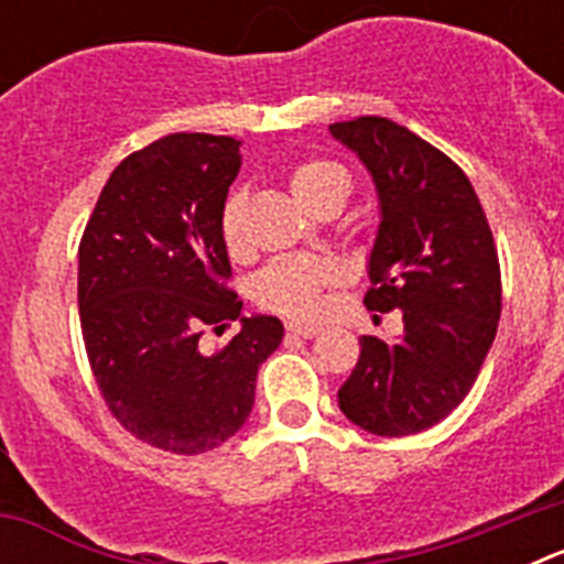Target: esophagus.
Wrapping results in <instances>:
<instances>
[{
	"mask_svg": "<svg viewBox=\"0 0 564 564\" xmlns=\"http://www.w3.org/2000/svg\"><path fill=\"white\" fill-rule=\"evenodd\" d=\"M318 330H322V327H316V325H299V322H291V325H288V333H291V336H302V338L318 336Z\"/></svg>",
	"mask_w": 564,
	"mask_h": 564,
	"instance_id": "obj_1",
	"label": "esophagus"
}]
</instances>
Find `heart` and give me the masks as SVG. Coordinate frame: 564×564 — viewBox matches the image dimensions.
<instances>
[{
  "instance_id": "1",
  "label": "heart",
  "mask_w": 564,
  "mask_h": 564,
  "mask_svg": "<svg viewBox=\"0 0 564 564\" xmlns=\"http://www.w3.org/2000/svg\"><path fill=\"white\" fill-rule=\"evenodd\" d=\"M293 194L302 206L318 212L327 203L347 200L350 192V174L336 161L325 158H307L293 163L288 172ZM239 217H242V194L234 192L220 214V234L231 251L239 248ZM336 271L327 259L318 257H282L262 268L257 276V299L265 307L288 316H313L318 307V291L330 285Z\"/></svg>"
}]
</instances>
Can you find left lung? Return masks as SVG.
Listing matches in <instances>:
<instances>
[{
	"instance_id": "obj_1",
	"label": "left lung",
	"mask_w": 564,
	"mask_h": 564,
	"mask_svg": "<svg viewBox=\"0 0 564 564\" xmlns=\"http://www.w3.org/2000/svg\"><path fill=\"white\" fill-rule=\"evenodd\" d=\"M370 172L378 231L370 311H401L398 338L361 336L338 410L364 432L403 437L449 415L477 381L500 322V262L460 166L390 118L330 123Z\"/></svg>"
}]
</instances>
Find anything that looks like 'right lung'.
Instances as JSON below:
<instances>
[{"label": "right lung", "instance_id": "add662e5", "mask_svg": "<svg viewBox=\"0 0 564 564\" xmlns=\"http://www.w3.org/2000/svg\"><path fill=\"white\" fill-rule=\"evenodd\" d=\"M242 141L177 132L109 174L78 248V311L89 367L123 430L174 455L217 449L248 421L257 372L285 336L242 316L220 214ZM240 333L217 354L206 326Z\"/></svg>", "mask_w": 564, "mask_h": 564}]
</instances>
